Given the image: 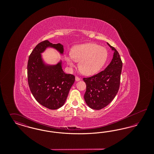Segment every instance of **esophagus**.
Returning <instances> with one entry per match:
<instances>
[{
    "label": "esophagus",
    "mask_w": 154,
    "mask_h": 154,
    "mask_svg": "<svg viewBox=\"0 0 154 154\" xmlns=\"http://www.w3.org/2000/svg\"><path fill=\"white\" fill-rule=\"evenodd\" d=\"M75 81H80L81 80L80 78L79 77H77V76H75Z\"/></svg>",
    "instance_id": "obj_1"
}]
</instances>
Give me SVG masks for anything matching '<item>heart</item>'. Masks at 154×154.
Masks as SVG:
<instances>
[{
	"label": "heart",
	"mask_w": 154,
	"mask_h": 154,
	"mask_svg": "<svg viewBox=\"0 0 154 154\" xmlns=\"http://www.w3.org/2000/svg\"><path fill=\"white\" fill-rule=\"evenodd\" d=\"M108 56L106 48L94 43L79 45L73 48L71 54L65 55V60L70 68L79 62L81 72L92 75L99 72L106 62Z\"/></svg>",
	"instance_id": "b5f03b06"
}]
</instances>
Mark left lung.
<instances>
[{"instance_id": "8db88e82", "label": "left lung", "mask_w": 154, "mask_h": 154, "mask_svg": "<svg viewBox=\"0 0 154 154\" xmlns=\"http://www.w3.org/2000/svg\"><path fill=\"white\" fill-rule=\"evenodd\" d=\"M107 44L114 51L110 64L100 73L83 79L87 85L85 101L94 110H100L107 106L116 97L119 88L122 62L117 50Z\"/></svg>"}]
</instances>
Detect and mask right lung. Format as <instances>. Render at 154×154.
Instances as JSON below:
<instances>
[{
  "mask_svg": "<svg viewBox=\"0 0 154 154\" xmlns=\"http://www.w3.org/2000/svg\"><path fill=\"white\" fill-rule=\"evenodd\" d=\"M48 47L55 48L61 54L63 53V46L60 43L52 44L44 40L37 44L28 59V81L37 101L47 109L56 110L65 104L75 77L64 73L61 61L54 65L44 63L41 54Z\"/></svg>",
  "mask_w": 154,
  "mask_h": 154,
  "instance_id": "add662e5",
  "label": "right lung"
}]
</instances>
